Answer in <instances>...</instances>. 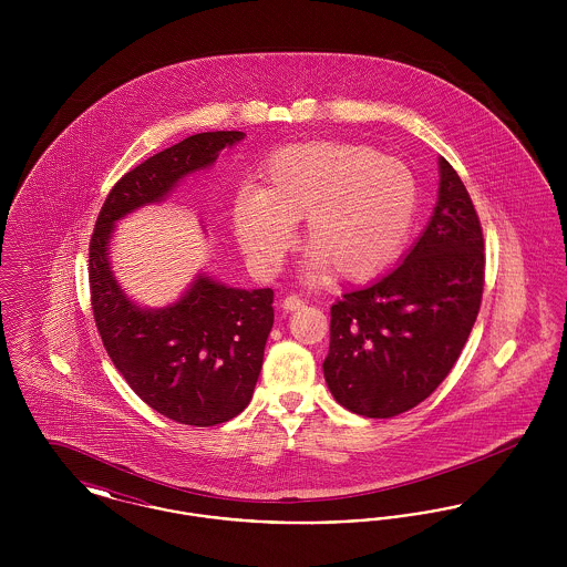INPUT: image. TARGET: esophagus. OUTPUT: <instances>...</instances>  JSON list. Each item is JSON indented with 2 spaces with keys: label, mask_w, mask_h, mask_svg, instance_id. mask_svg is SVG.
I'll return each mask as SVG.
<instances>
[{
  "label": "esophagus",
  "mask_w": 567,
  "mask_h": 567,
  "mask_svg": "<svg viewBox=\"0 0 567 567\" xmlns=\"http://www.w3.org/2000/svg\"><path fill=\"white\" fill-rule=\"evenodd\" d=\"M280 306H282V310L293 312V310H299V308L303 306V299L297 296H287L282 301H280Z\"/></svg>",
  "instance_id": "obj_1"
}]
</instances>
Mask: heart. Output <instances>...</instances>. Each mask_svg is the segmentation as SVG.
Wrapping results in <instances>:
<instances>
[{
  "instance_id": "b5f03b06",
  "label": "heart",
  "mask_w": 567,
  "mask_h": 567,
  "mask_svg": "<svg viewBox=\"0 0 567 567\" xmlns=\"http://www.w3.org/2000/svg\"><path fill=\"white\" fill-rule=\"evenodd\" d=\"M419 185L402 159L372 146L310 140L274 151L261 189L238 190L231 223L257 270H274L303 220L310 266L344 282H368L389 270L412 236Z\"/></svg>"
}]
</instances>
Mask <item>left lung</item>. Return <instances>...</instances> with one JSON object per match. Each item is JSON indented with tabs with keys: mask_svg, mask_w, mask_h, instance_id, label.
Masks as SVG:
<instances>
[{
	"mask_svg": "<svg viewBox=\"0 0 567 567\" xmlns=\"http://www.w3.org/2000/svg\"><path fill=\"white\" fill-rule=\"evenodd\" d=\"M437 163V204L402 266L331 306L324 380L338 404L368 419H391L427 400L481 310L483 227L453 165Z\"/></svg>",
	"mask_w": 567,
	"mask_h": 567,
	"instance_id": "obj_1",
	"label": "left lung"
}]
</instances>
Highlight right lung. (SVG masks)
I'll return each mask as SVG.
<instances>
[{
	"mask_svg": "<svg viewBox=\"0 0 567 567\" xmlns=\"http://www.w3.org/2000/svg\"><path fill=\"white\" fill-rule=\"evenodd\" d=\"M243 137L189 135L130 169L110 189L89 244L91 306L104 349L142 402L183 425L213 427L248 405L274 324V291L231 289L199 274L176 303L140 308L110 270V238L118 218L163 202Z\"/></svg>",
	"mask_w": 567,
	"mask_h": 567,
	"instance_id": "obj_1",
	"label": "right lung"
}]
</instances>
